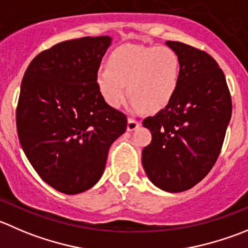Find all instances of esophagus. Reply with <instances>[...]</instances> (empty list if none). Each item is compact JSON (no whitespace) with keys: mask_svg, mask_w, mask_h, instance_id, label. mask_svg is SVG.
Here are the masks:
<instances>
[{"mask_svg":"<svg viewBox=\"0 0 248 248\" xmlns=\"http://www.w3.org/2000/svg\"><path fill=\"white\" fill-rule=\"evenodd\" d=\"M140 126V121L139 120L133 119V117H128V122H127V131L132 132L134 129H137Z\"/></svg>","mask_w":248,"mask_h":248,"instance_id":"1","label":"esophagus"}]
</instances>
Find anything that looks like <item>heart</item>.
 I'll return each mask as SVG.
<instances>
[{"instance_id": "b5f03b06", "label": "heart", "mask_w": 248, "mask_h": 248, "mask_svg": "<svg viewBox=\"0 0 248 248\" xmlns=\"http://www.w3.org/2000/svg\"><path fill=\"white\" fill-rule=\"evenodd\" d=\"M179 73V59L170 48L127 45L112 53L109 66L99 69L97 83L110 107L122 105L128 85L132 108L156 111L173 98Z\"/></svg>"}]
</instances>
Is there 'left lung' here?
Segmentation results:
<instances>
[{"mask_svg":"<svg viewBox=\"0 0 248 248\" xmlns=\"http://www.w3.org/2000/svg\"><path fill=\"white\" fill-rule=\"evenodd\" d=\"M166 45L179 59V82L165 109L143 121L153 139L141 163L154 185L180 193L215 166L232 107L224 73L210 54L175 41Z\"/></svg>","mask_w":248,"mask_h":248,"instance_id":"8db88e82","label":"left lung"}]
</instances>
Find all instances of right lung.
Returning <instances> with one entry per match:
<instances>
[{
    "label": "right lung",
    "instance_id": "1",
    "mask_svg": "<svg viewBox=\"0 0 248 248\" xmlns=\"http://www.w3.org/2000/svg\"><path fill=\"white\" fill-rule=\"evenodd\" d=\"M111 37L64 41L36 55L16 107L19 141L37 174L60 193L88 190L104 172L127 117L110 107L97 83Z\"/></svg>",
    "mask_w": 248,
    "mask_h": 248
}]
</instances>
